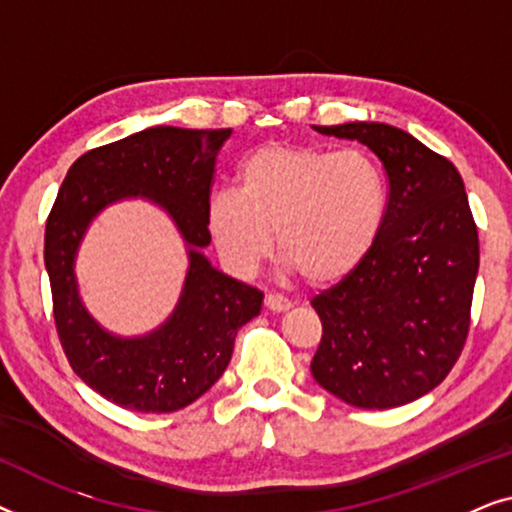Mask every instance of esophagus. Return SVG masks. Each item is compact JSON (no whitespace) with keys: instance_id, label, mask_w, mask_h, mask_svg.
Wrapping results in <instances>:
<instances>
[{"instance_id":"34e87169","label":"esophagus","mask_w":512,"mask_h":512,"mask_svg":"<svg viewBox=\"0 0 512 512\" xmlns=\"http://www.w3.org/2000/svg\"><path fill=\"white\" fill-rule=\"evenodd\" d=\"M263 303L270 312H284V310H289V307H291V300L284 298L282 293H265Z\"/></svg>"}]
</instances>
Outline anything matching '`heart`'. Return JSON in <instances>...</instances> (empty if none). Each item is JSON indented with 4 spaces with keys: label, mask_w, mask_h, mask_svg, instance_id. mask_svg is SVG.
Here are the masks:
<instances>
[{
    "label": "heart",
    "mask_w": 512,
    "mask_h": 512,
    "mask_svg": "<svg viewBox=\"0 0 512 512\" xmlns=\"http://www.w3.org/2000/svg\"><path fill=\"white\" fill-rule=\"evenodd\" d=\"M389 188L368 153L312 146H263L237 174V191L207 202L205 223L216 254L235 277H249L277 251L310 284L352 272L375 247Z\"/></svg>",
    "instance_id": "b5f03b06"
}]
</instances>
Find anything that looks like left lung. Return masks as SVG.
Returning <instances> with one entry per match:
<instances>
[{"mask_svg":"<svg viewBox=\"0 0 512 512\" xmlns=\"http://www.w3.org/2000/svg\"><path fill=\"white\" fill-rule=\"evenodd\" d=\"M380 158L389 202L370 254L312 298L321 342L312 377L349 405L384 410L445 380L471 326L478 228L450 160L387 123L319 125Z\"/></svg>","mask_w":512,"mask_h":512,"instance_id":"1","label":"left lung"}]
</instances>
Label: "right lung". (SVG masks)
<instances>
[{
    "mask_svg": "<svg viewBox=\"0 0 512 512\" xmlns=\"http://www.w3.org/2000/svg\"><path fill=\"white\" fill-rule=\"evenodd\" d=\"M230 137L223 130L158 125L97 146L69 167L46 221L44 261L53 317L74 373L107 401L137 412L191 405L223 375L235 335L258 317L263 293L223 275L200 249L212 237L205 212L214 165ZM125 197L163 206L189 247L185 291L166 324L142 339H118L89 317L78 298L73 258L89 221Z\"/></svg>",
    "mask_w": 512,
    "mask_h": 512,
    "instance_id": "1",
    "label": "right lung"
}]
</instances>
